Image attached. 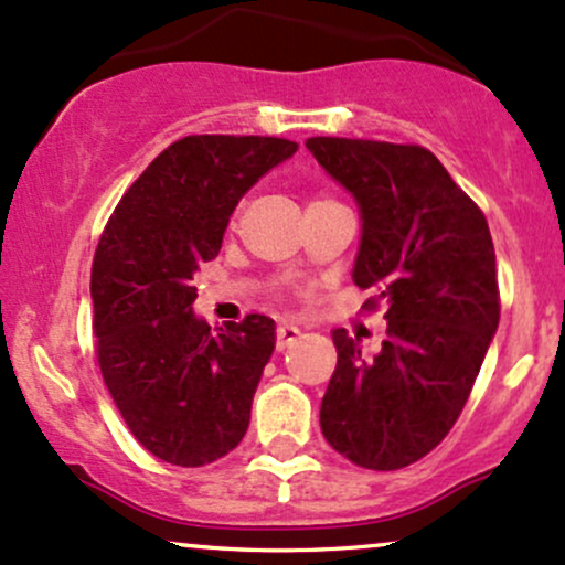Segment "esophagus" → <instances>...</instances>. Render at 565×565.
Masks as SVG:
<instances>
[{"instance_id": "1", "label": "esophagus", "mask_w": 565, "mask_h": 565, "mask_svg": "<svg viewBox=\"0 0 565 565\" xmlns=\"http://www.w3.org/2000/svg\"><path fill=\"white\" fill-rule=\"evenodd\" d=\"M301 335V331L296 326H290V322H282V326H277V341H275V347L277 350H288L290 344H294L296 339H299Z\"/></svg>"}]
</instances>
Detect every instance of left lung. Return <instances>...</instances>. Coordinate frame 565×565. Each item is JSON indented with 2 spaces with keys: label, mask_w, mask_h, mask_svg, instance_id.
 <instances>
[{
  "label": "left lung",
  "mask_w": 565,
  "mask_h": 565,
  "mask_svg": "<svg viewBox=\"0 0 565 565\" xmlns=\"http://www.w3.org/2000/svg\"><path fill=\"white\" fill-rule=\"evenodd\" d=\"M307 149L360 205L352 280L386 303L382 352L344 328L320 408L333 451L365 470H401L459 419L499 326L497 253L483 211L416 143L309 138Z\"/></svg>",
  "instance_id": "left-lung-1"
}]
</instances>
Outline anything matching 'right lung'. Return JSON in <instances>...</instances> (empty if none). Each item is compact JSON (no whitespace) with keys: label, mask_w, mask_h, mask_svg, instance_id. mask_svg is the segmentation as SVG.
Instances as JSON below:
<instances>
[{"label":"right lung","mask_w":565,"mask_h":565,"mask_svg":"<svg viewBox=\"0 0 565 565\" xmlns=\"http://www.w3.org/2000/svg\"><path fill=\"white\" fill-rule=\"evenodd\" d=\"M299 143L269 136H186L114 207L93 258L95 354L138 443L175 467L239 446L275 320L248 315L211 331L192 312L194 271L218 256L230 215Z\"/></svg>","instance_id":"1"}]
</instances>
